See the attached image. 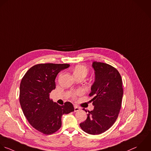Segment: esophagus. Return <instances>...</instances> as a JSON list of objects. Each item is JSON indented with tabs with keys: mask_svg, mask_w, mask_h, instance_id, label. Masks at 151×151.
<instances>
[{
	"mask_svg": "<svg viewBox=\"0 0 151 151\" xmlns=\"http://www.w3.org/2000/svg\"><path fill=\"white\" fill-rule=\"evenodd\" d=\"M81 109V108H79V107H78V106H74V111L76 112H78V111H80Z\"/></svg>",
	"mask_w": 151,
	"mask_h": 151,
	"instance_id": "1",
	"label": "esophagus"
}]
</instances>
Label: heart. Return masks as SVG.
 Here are the masks:
<instances>
[{"label":"heart","instance_id":"1","mask_svg":"<svg viewBox=\"0 0 151 151\" xmlns=\"http://www.w3.org/2000/svg\"><path fill=\"white\" fill-rule=\"evenodd\" d=\"M88 73V68L83 66V65H77L75 67L74 69H73V75L74 76H79V75H83V76H86L87 74ZM82 93V92L81 91H79L78 92H76L75 93V95H79Z\"/></svg>","mask_w":151,"mask_h":151}]
</instances>
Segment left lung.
<instances>
[{"mask_svg":"<svg viewBox=\"0 0 151 151\" xmlns=\"http://www.w3.org/2000/svg\"><path fill=\"white\" fill-rule=\"evenodd\" d=\"M92 68L95 82L89 96L93 97L91 102L94 109L88 111L87 119L79 125L89 134L99 135L109 129L117 119L124 91L121 76L116 68L98 62H93Z\"/></svg>","mask_w":151,"mask_h":151,"instance_id":"1","label":"left lung"}]
</instances>
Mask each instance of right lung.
I'll use <instances>...</instances> for the list:
<instances>
[{"label":"right lung","instance_id":"obj_1","mask_svg":"<svg viewBox=\"0 0 151 151\" xmlns=\"http://www.w3.org/2000/svg\"><path fill=\"white\" fill-rule=\"evenodd\" d=\"M69 64L42 63L30 68L23 77L20 85L19 102L23 114L29 124L46 135L58 131L63 114L74 111L72 103L60 106L50 99L51 91L55 89V79Z\"/></svg>","mask_w":151,"mask_h":151}]
</instances>
